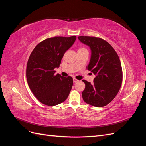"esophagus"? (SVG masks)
<instances>
[{
	"instance_id": "1",
	"label": "esophagus",
	"mask_w": 146,
	"mask_h": 146,
	"mask_svg": "<svg viewBox=\"0 0 146 146\" xmlns=\"http://www.w3.org/2000/svg\"><path fill=\"white\" fill-rule=\"evenodd\" d=\"M73 82H74V83H77V82H78V80H77V79L74 78H73Z\"/></svg>"
}]
</instances>
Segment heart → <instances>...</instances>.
Masks as SVG:
<instances>
[{"instance_id":"b5f03b06","label":"heart","mask_w":146,"mask_h":146,"mask_svg":"<svg viewBox=\"0 0 146 146\" xmlns=\"http://www.w3.org/2000/svg\"><path fill=\"white\" fill-rule=\"evenodd\" d=\"M83 48H79V49H83Z\"/></svg>"}]
</instances>
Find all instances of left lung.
I'll list each match as a JSON object with an SVG mask.
<instances>
[{
	"mask_svg": "<svg viewBox=\"0 0 146 146\" xmlns=\"http://www.w3.org/2000/svg\"><path fill=\"white\" fill-rule=\"evenodd\" d=\"M78 38L90 48L91 58L87 69L96 76L92 84L82 80L85 83L83 99L92 106L104 107L115 98L121 86L122 69L120 60L115 50L104 39L91 36Z\"/></svg>",
	"mask_w": 146,
	"mask_h": 146,
	"instance_id": "1",
	"label": "left lung"
}]
</instances>
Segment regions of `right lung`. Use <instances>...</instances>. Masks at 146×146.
<instances>
[{
	"label": "right lung",
	"instance_id": "obj_1",
	"mask_svg": "<svg viewBox=\"0 0 146 146\" xmlns=\"http://www.w3.org/2000/svg\"><path fill=\"white\" fill-rule=\"evenodd\" d=\"M76 36L50 38L35 47L29 56L26 77L30 90L42 104H60L68 98L73 79L55 74L64 53L71 47Z\"/></svg>",
	"mask_w": 146,
	"mask_h": 146
}]
</instances>
